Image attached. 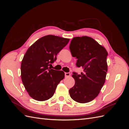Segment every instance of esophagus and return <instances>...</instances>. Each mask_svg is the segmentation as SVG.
<instances>
[{
	"label": "esophagus",
	"instance_id": "obj_1",
	"mask_svg": "<svg viewBox=\"0 0 129 129\" xmlns=\"http://www.w3.org/2000/svg\"><path fill=\"white\" fill-rule=\"evenodd\" d=\"M65 76L66 77H68L71 75V73H65Z\"/></svg>",
	"mask_w": 129,
	"mask_h": 129
}]
</instances>
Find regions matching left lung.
Returning <instances> with one entry per match:
<instances>
[{"mask_svg": "<svg viewBox=\"0 0 129 129\" xmlns=\"http://www.w3.org/2000/svg\"><path fill=\"white\" fill-rule=\"evenodd\" d=\"M76 66L83 69L81 74L73 73L75 83L69 89L71 98L77 102H90L98 96L105 83L108 71V52L92 38L84 36L74 38L69 45Z\"/></svg>", "mask_w": 129, "mask_h": 129, "instance_id": "1", "label": "left lung"}]
</instances>
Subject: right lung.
<instances>
[{
  "label": "right lung",
  "instance_id": "right-lung-1",
  "mask_svg": "<svg viewBox=\"0 0 129 129\" xmlns=\"http://www.w3.org/2000/svg\"><path fill=\"white\" fill-rule=\"evenodd\" d=\"M69 41L48 35L38 40L27 50L21 62V76L26 91L33 99L44 101L51 98L57 84L64 79L63 71L48 67Z\"/></svg>",
  "mask_w": 129,
  "mask_h": 129
}]
</instances>
